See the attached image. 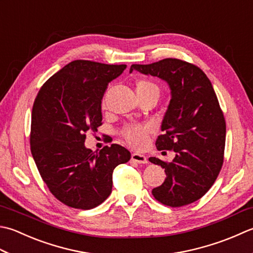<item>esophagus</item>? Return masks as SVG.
I'll return each instance as SVG.
<instances>
[{"label":"esophagus","mask_w":253,"mask_h":253,"mask_svg":"<svg viewBox=\"0 0 253 253\" xmlns=\"http://www.w3.org/2000/svg\"><path fill=\"white\" fill-rule=\"evenodd\" d=\"M131 160L137 162V163H142V165H143V163H147L148 162L147 157L141 155V153H132V155H131Z\"/></svg>","instance_id":"34e87169"}]
</instances>
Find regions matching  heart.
<instances>
[{
    "instance_id": "b5f03b06",
    "label": "heart",
    "mask_w": 253,
    "mask_h": 253,
    "mask_svg": "<svg viewBox=\"0 0 253 253\" xmlns=\"http://www.w3.org/2000/svg\"><path fill=\"white\" fill-rule=\"evenodd\" d=\"M136 92L138 94H147V93H156L159 95V87L156 83L149 80H139L136 83ZM150 133V128L148 126L140 125H131L126 127L123 131V136L125 140L129 145L137 149L145 147L147 143L148 137Z\"/></svg>"
}]
</instances>
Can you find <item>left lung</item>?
<instances>
[{
  "label": "left lung",
  "mask_w": 253,
  "mask_h": 253,
  "mask_svg": "<svg viewBox=\"0 0 253 253\" xmlns=\"http://www.w3.org/2000/svg\"><path fill=\"white\" fill-rule=\"evenodd\" d=\"M146 76L166 81L171 100L158 137V150L176 152L172 162L151 157L161 166L165 182L152 190L157 201L171 207L184 206L204 196L219 174L226 140V122L210 79L199 67L167 58L150 64H131Z\"/></svg>",
  "instance_id": "1"
}]
</instances>
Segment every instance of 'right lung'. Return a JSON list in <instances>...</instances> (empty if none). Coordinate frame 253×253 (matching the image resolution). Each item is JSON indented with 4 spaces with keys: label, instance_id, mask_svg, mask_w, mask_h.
I'll use <instances>...</instances> for the list:
<instances>
[{
    "label": "right lung",
    "instance_id": "obj_1",
    "mask_svg": "<svg viewBox=\"0 0 253 253\" xmlns=\"http://www.w3.org/2000/svg\"><path fill=\"white\" fill-rule=\"evenodd\" d=\"M126 64L74 60L48 79L35 98L31 150L43 182L57 200L91 210L112 193L113 171L130 160L116 143L93 152L85 133L102 125V98Z\"/></svg>",
    "mask_w": 253,
    "mask_h": 253
}]
</instances>
